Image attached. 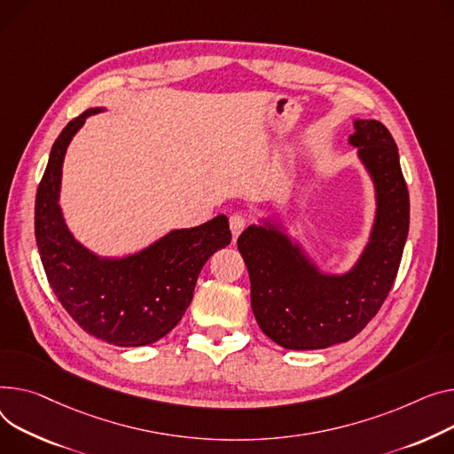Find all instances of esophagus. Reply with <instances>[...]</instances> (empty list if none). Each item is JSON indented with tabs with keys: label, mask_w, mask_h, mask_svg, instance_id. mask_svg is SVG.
<instances>
[{
	"label": "esophagus",
	"mask_w": 454,
	"mask_h": 454,
	"mask_svg": "<svg viewBox=\"0 0 454 454\" xmlns=\"http://www.w3.org/2000/svg\"><path fill=\"white\" fill-rule=\"evenodd\" d=\"M247 228V219L240 214H233L230 217V230L233 233V237H239V233Z\"/></svg>",
	"instance_id": "34e87169"
}]
</instances>
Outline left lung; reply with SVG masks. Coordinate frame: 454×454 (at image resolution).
Returning <instances> with one entry per match:
<instances>
[{
	"label": "left lung",
	"instance_id": "obj_1",
	"mask_svg": "<svg viewBox=\"0 0 454 454\" xmlns=\"http://www.w3.org/2000/svg\"><path fill=\"white\" fill-rule=\"evenodd\" d=\"M350 144L376 186L369 245L345 276H325L297 245L271 226L237 239L252 283V310L264 334L290 350L352 340L378 314L395 285L409 233V192L395 138L378 120H356Z\"/></svg>",
	"mask_w": 454,
	"mask_h": 454
}]
</instances>
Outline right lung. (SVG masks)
<instances>
[{"label":"right lung","mask_w":454,"mask_h":454,"mask_svg":"<svg viewBox=\"0 0 454 454\" xmlns=\"http://www.w3.org/2000/svg\"><path fill=\"white\" fill-rule=\"evenodd\" d=\"M87 109L54 140L36 193L35 233L47 281L67 314L116 347H142L164 338L183 319L206 261L230 245L228 219L173 230L155 245L124 259H100L76 243L59 209V180L67 145Z\"/></svg>","instance_id":"add662e5"}]
</instances>
